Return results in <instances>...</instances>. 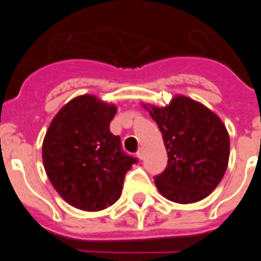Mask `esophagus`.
Listing matches in <instances>:
<instances>
[{
    "label": "esophagus",
    "mask_w": 261,
    "mask_h": 261,
    "mask_svg": "<svg viewBox=\"0 0 261 261\" xmlns=\"http://www.w3.org/2000/svg\"><path fill=\"white\" fill-rule=\"evenodd\" d=\"M137 156H138V158H140V159L144 158V149H142V147H141V149H140V150L137 151Z\"/></svg>",
    "instance_id": "34e87169"
}]
</instances>
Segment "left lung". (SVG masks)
<instances>
[{"mask_svg":"<svg viewBox=\"0 0 261 261\" xmlns=\"http://www.w3.org/2000/svg\"><path fill=\"white\" fill-rule=\"evenodd\" d=\"M158 124L167 150V167L154 181L159 193L177 204H192L211 195L222 180L230 156L225 124L202 103L184 95L167 106L142 103Z\"/></svg>","mask_w":261,"mask_h":261,"instance_id":"8db88e82","label":"left lung"}]
</instances>
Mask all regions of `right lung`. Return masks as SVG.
Returning a JSON list of instances; mask_svg holds the SVG:
<instances>
[{"instance_id":"obj_1","label":"right lung","mask_w":261,"mask_h":261,"mask_svg":"<svg viewBox=\"0 0 261 261\" xmlns=\"http://www.w3.org/2000/svg\"><path fill=\"white\" fill-rule=\"evenodd\" d=\"M117 112L91 94L75 96L50 121L43 140V165L53 188L69 205L99 212L121 196L124 177L136 159L110 132Z\"/></svg>"}]
</instances>
